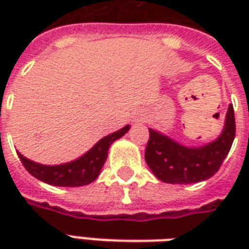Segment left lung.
<instances>
[{
  "label": "left lung",
  "mask_w": 249,
  "mask_h": 249,
  "mask_svg": "<svg viewBox=\"0 0 249 249\" xmlns=\"http://www.w3.org/2000/svg\"><path fill=\"white\" fill-rule=\"evenodd\" d=\"M235 113L231 104L223 132L201 146H185L155 129H149L145 161L159 180L168 184H193L219 171L235 140Z\"/></svg>",
  "instance_id": "left-lung-1"
}]
</instances>
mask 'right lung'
<instances>
[{"label": "right lung", "mask_w": 249, "mask_h": 249, "mask_svg": "<svg viewBox=\"0 0 249 249\" xmlns=\"http://www.w3.org/2000/svg\"><path fill=\"white\" fill-rule=\"evenodd\" d=\"M129 128V125H125L117 132L105 136L81 157L65 164L44 165L26 159L19 152L17 153L26 171L41 181L54 187H82L93 183L98 178L101 168L107 161L109 146L121 139Z\"/></svg>", "instance_id": "obj_1"}]
</instances>
